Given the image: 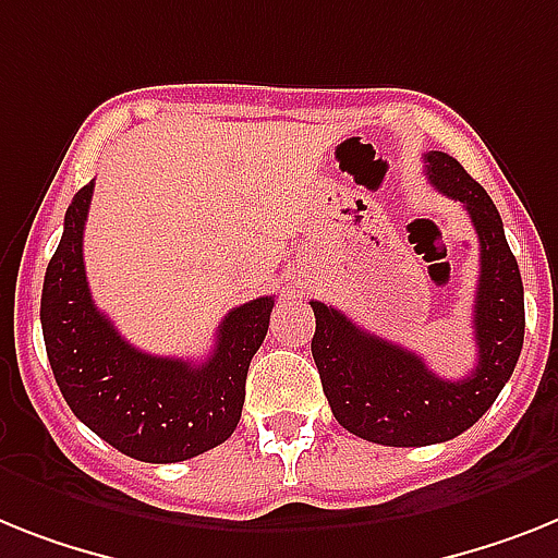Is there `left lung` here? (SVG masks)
Wrapping results in <instances>:
<instances>
[{
  "label": "left lung",
  "instance_id": "left-lung-1",
  "mask_svg": "<svg viewBox=\"0 0 558 558\" xmlns=\"http://www.w3.org/2000/svg\"><path fill=\"white\" fill-rule=\"evenodd\" d=\"M425 177L471 214L478 236V284L473 305L478 362L464 379H441L425 359L367 333L325 302L311 351L336 422L353 436L390 448L448 441L473 427L496 402L524 342V288L494 199L453 156L425 154Z\"/></svg>",
  "mask_w": 558,
  "mask_h": 558
}]
</instances>
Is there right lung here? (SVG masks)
<instances>
[{
  "instance_id": "1",
  "label": "right lung",
  "mask_w": 558,
  "mask_h": 558,
  "mask_svg": "<svg viewBox=\"0 0 558 558\" xmlns=\"http://www.w3.org/2000/svg\"><path fill=\"white\" fill-rule=\"evenodd\" d=\"M87 182L64 214L59 247L45 270L41 333L53 379L73 416L131 459L185 462L236 430L253 353L265 342L274 296L233 307L205 362L150 356L124 342L90 299L82 259Z\"/></svg>"
}]
</instances>
